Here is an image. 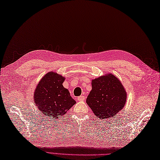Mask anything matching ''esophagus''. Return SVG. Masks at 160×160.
Instances as JSON below:
<instances>
[{
	"label": "esophagus",
	"mask_w": 160,
	"mask_h": 160,
	"mask_svg": "<svg viewBox=\"0 0 160 160\" xmlns=\"http://www.w3.org/2000/svg\"><path fill=\"white\" fill-rule=\"evenodd\" d=\"M85 96H79V97H77V100H79V101H82V100H85Z\"/></svg>",
	"instance_id": "obj_1"
}]
</instances>
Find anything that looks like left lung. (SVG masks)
<instances>
[{
  "instance_id": "left-lung-1",
  "label": "left lung",
  "mask_w": 160,
  "mask_h": 160,
  "mask_svg": "<svg viewBox=\"0 0 160 160\" xmlns=\"http://www.w3.org/2000/svg\"><path fill=\"white\" fill-rule=\"evenodd\" d=\"M92 91L86 102L100 119L115 116L122 109L126 101V92L115 76L109 74L92 80Z\"/></svg>"
}]
</instances>
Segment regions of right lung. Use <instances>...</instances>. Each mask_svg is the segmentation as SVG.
I'll use <instances>...</instances> for the list:
<instances>
[{
  "instance_id": "add662e5",
  "label": "right lung",
  "mask_w": 160,
  "mask_h": 160,
  "mask_svg": "<svg viewBox=\"0 0 160 160\" xmlns=\"http://www.w3.org/2000/svg\"><path fill=\"white\" fill-rule=\"evenodd\" d=\"M64 79L56 72L47 73L42 78L34 92V102L45 116L59 118L76 103L67 89Z\"/></svg>"
}]
</instances>
